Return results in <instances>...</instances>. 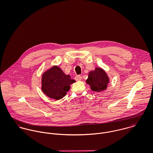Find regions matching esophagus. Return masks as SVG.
Listing matches in <instances>:
<instances>
[{
    "instance_id": "1",
    "label": "esophagus",
    "mask_w": 153,
    "mask_h": 153,
    "mask_svg": "<svg viewBox=\"0 0 153 153\" xmlns=\"http://www.w3.org/2000/svg\"><path fill=\"white\" fill-rule=\"evenodd\" d=\"M75 79L76 81H81V80L82 79V76H80V75H77V76H75Z\"/></svg>"
}]
</instances>
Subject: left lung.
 Masks as SVG:
<instances>
[{"instance_id":"1","label":"left lung","mask_w":153,"mask_h":153,"mask_svg":"<svg viewBox=\"0 0 153 153\" xmlns=\"http://www.w3.org/2000/svg\"><path fill=\"white\" fill-rule=\"evenodd\" d=\"M86 83L90 86L92 91L102 92L107 88L109 83V76L104 69L97 67L89 72Z\"/></svg>"}]
</instances>
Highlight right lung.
I'll use <instances>...</instances> for the list:
<instances>
[{
  "instance_id": "obj_1",
  "label": "right lung",
  "mask_w": 153,
  "mask_h": 153,
  "mask_svg": "<svg viewBox=\"0 0 153 153\" xmlns=\"http://www.w3.org/2000/svg\"><path fill=\"white\" fill-rule=\"evenodd\" d=\"M75 82L69 75H66L57 65L46 70L41 78V89L49 98L59 100L64 97L70 89V85Z\"/></svg>"
}]
</instances>
